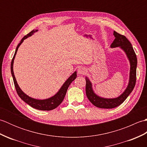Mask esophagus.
I'll list each match as a JSON object with an SVG mask.
<instances>
[{"mask_svg": "<svg viewBox=\"0 0 147 147\" xmlns=\"http://www.w3.org/2000/svg\"><path fill=\"white\" fill-rule=\"evenodd\" d=\"M78 73L80 74H85L86 73V69L84 67H80L78 69Z\"/></svg>", "mask_w": 147, "mask_h": 147, "instance_id": "esophagus-1", "label": "esophagus"}]
</instances>
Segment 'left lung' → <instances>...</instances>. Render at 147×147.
<instances>
[{
    "label": "left lung",
    "instance_id": "left-lung-1",
    "mask_svg": "<svg viewBox=\"0 0 147 147\" xmlns=\"http://www.w3.org/2000/svg\"><path fill=\"white\" fill-rule=\"evenodd\" d=\"M115 39L112 43L111 47L112 48L120 47L126 52L130 62V75L128 86L125 91L119 97L115 98H104L96 95L93 92L92 88V83L87 77L86 80V95L88 100L93 105L99 108L112 109L121 105L133 91L135 86L136 80V65L137 58L131 43H130L125 36L118 33L114 31Z\"/></svg>",
    "mask_w": 147,
    "mask_h": 147
}]
</instances>
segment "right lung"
I'll list each match as a JSON object with an SVG mask.
<instances>
[{"label":"right lung","mask_w":147,"mask_h":147,"mask_svg":"<svg viewBox=\"0 0 147 147\" xmlns=\"http://www.w3.org/2000/svg\"><path fill=\"white\" fill-rule=\"evenodd\" d=\"M37 30H32V32H30L28 34H27L26 35L24 36L22 40H21L20 43L18 45L16 49V52L14 53V55L13 56V58L12 59L11 64V74L12 78H13V81L14 83V86L16 88V90L17 93L18 94L19 96L23 100L24 102H25L26 104L30 105L31 107L35 108L36 109H38V110H41V111H51L53 110V109H55L58 106L60 105L62 102L63 101V100L65 97V95L66 94L67 90L69 86L70 85V84L72 83V82L75 80V78L77 76L76 74V71L74 72V73L72 74V75L69 78L66 80L64 85L61 88L60 90L57 93V94H55L54 96H53L52 97L47 98L45 100H37L33 98L30 97L29 96L26 95L22 90L20 89V87H19L16 80V78L14 76V72H13V63H14V59L15 57V55L16 54V52L18 51V49L19 47L20 46L21 43L23 42L24 39H26L28 37L32 35L33 33L37 32Z\"/></svg>","instance_id":"right-lung-1"}]
</instances>
